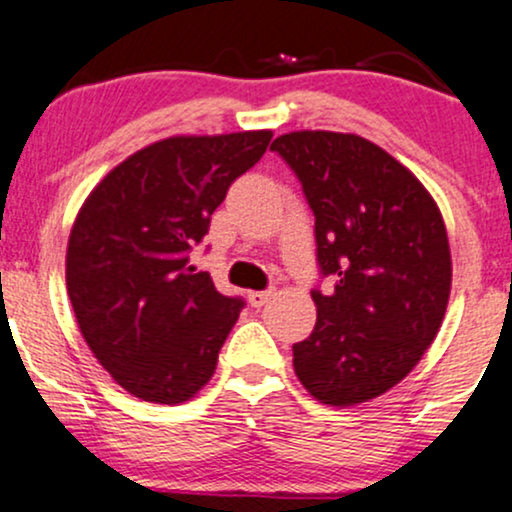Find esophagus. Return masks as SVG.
Listing matches in <instances>:
<instances>
[{
	"label": "esophagus",
	"mask_w": 512,
	"mask_h": 512,
	"mask_svg": "<svg viewBox=\"0 0 512 512\" xmlns=\"http://www.w3.org/2000/svg\"><path fill=\"white\" fill-rule=\"evenodd\" d=\"M274 289H267V291H250V296H248V301H250V305L252 308H262L264 303L269 301V298H274Z\"/></svg>",
	"instance_id": "esophagus-1"
}]
</instances>
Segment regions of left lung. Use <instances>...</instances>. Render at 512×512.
Returning <instances> with one entry per match:
<instances>
[{
	"label": "left lung",
	"mask_w": 512,
	"mask_h": 512,
	"mask_svg": "<svg viewBox=\"0 0 512 512\" xmlns=\"http://www.w3.org/2000/svg\"><path fill=\"white\" fill-rule=\"evenodd\" d=\"M315 214V330L293 370L317 402L354 407L414 370L443 325L452 284L448 231L419 178L358 134L301 129L272 142Z\"/></svg>",
	"instance_id": "1"
}]
</instances>
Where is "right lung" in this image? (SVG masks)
<instances>
[{
  "label": "right lung",
  "instance_id": "1",
  "mask_svg": "<svg viewBox=\"0 0 512 512\" xmlns=\"http://www.w3.org/2000/svg\"><path fill=\"white\" fill-rule=\"evenodd\" d=\"M269 129L168 137L110 170L81 204L67 293L88 349L129 395L182 404L209 383L243 301L190 264L231 182Z\"/></svg>",
  "mask_w": 512,
  "mask_h": 512
}]
</instances>
